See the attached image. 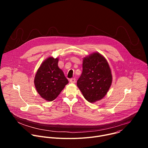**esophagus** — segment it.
I'll return each mask as SVG.
<instances>
[{
  "label": "esophagus",
  "instance_id": "esophagus-1",
  "mask_svg": "<svg viewBox=\"0 0 148 148\" xmlns=\"http://www.w3.org/2000/svg\"><path fill=\"white\" fill-rule=\"evenodd\" d=\"M70 82H71V83H75V81H76V79H75V78H71V79H70Z\"/></svg>",
  "mask_w": 148,
  "mask_h": 148
}]
</instances>
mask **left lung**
Wrapping results in <instances>:
<instances>
[{"label":"left lung","mask_w":148,"mask_h":148,"mask_svg":"<svg viewBox=\"0 0 148 148\" xmlns=\"http://www.w3.org/2000/svg\"><path fill=\"white\" fill-rule=\"evenodd\" d=\"M112 81L110 66L103 56L95 52L83 58L82 72L77 84L86 100L94 103L102 99Z\"/></svg>","instance_id":"8db88e82"}]
</instances>
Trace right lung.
<instances>
[{
  "mask_svg": "<svg viewBox=\"0 0 148 148\" xmlns=\"http://www.w3.org/2000/svg\"><path fill=\"white\" fill-rule=\"evenodd\" d=\"M58 58H47L41 63L35 75L36 90L47 101L54 100L69 83L64 73L58 67Z\"/></svg>",
  "mask_w": 148,
  "mask_h": 148,
  "instance_id": "obj_1",
  "label": "right lung"
}]
</instances>
